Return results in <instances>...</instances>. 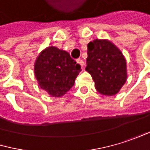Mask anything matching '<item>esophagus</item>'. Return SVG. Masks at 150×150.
Wrapping results in <instances>:
<instances>
[{"instance_id":"34e87169","label":"esophagus","mask_w":150,"mask_h":150,"mask_svg":"<svg viewBox=\"0 0 150 150\" xmlns=\"http://www.w3.org/2000/svg\"><path fill=\"white\" fill-rule=\"evenodd\" d=\"M76 62H77L78 64H80V65H81V67H82L83 68H84V65H85V63H84L83 59H76Z\"/></svg>"}]
</instances>
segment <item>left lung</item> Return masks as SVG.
<instances>
[{
	"mask_svg": "<svg viewBox=\"0 0 150 150\" xmlns=\"http://www.w3.org/2000/svg\"><path fill=\"white\" fill-rule=\"evenodd\" d=\"M87 67L96 90L105 96L116 95L127 78V61L121 51L107 39H94L88 44Z\"/></svg>",
	"mask_w": 150,
	"mask_h": 150,
	"instance_id": "obj_1",
	"label": "left lung"
}]
</instances>
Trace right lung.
I'll list each match as a JSON object with an SVG mask.
<instances>
[{"label":"right lung","instance_id":"obj_1","mask_svg":"<svg viewBox=\"0 0 150 150\" xmlns=\"http://www.w3.org/2000/svg\"><path fill=\"white\" fill-rule=\"evenodd\" d=\"M81 66L70 54L55 46H48L38 56L34 74L39 87L50 96L60 98L74 85Z\"/></svg>","mask_w":150,"mask_h":150}]
</instances>
